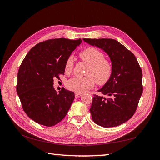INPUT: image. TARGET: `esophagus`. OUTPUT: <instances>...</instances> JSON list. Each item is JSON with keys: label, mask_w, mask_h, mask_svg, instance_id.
<instances>
[{"label": "esophagus", "mask_w": 160, "mask_h": 160, "mask_svg": "<svg viewBox=\"0 0 160 160\" xmlns=\"http://www.w3.org/2000/svg\"><path fill=\"white\" fill-rule=\"evenodd\" d=\"M82 93H75V97L76 98H80V96H82Z\"/></svg>", "instance_id": "obj_1"}]
</instances>
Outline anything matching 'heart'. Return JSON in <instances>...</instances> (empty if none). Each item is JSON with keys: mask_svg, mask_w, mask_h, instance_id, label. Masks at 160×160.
Here are the masks:
<instances>
[{"mask_svg": "<svg viewBox=\"0 0 160 160\" xmlns=\"http://www.w3.org/2000/svg\"><path fill=\"white\" fill-rule=\"evenodd\" d=\"M80 57L89 64L86 77H74L67 84L68 89L76 93H82L92 88L95 82L104 84L110 79L113 73V64L109 60L104 58V53L93 47H87L80 53ZM73 58L69 56L64 65L65 73H69L73 69Z\"/></svg>", "mask_w": 160, "mask_h": 160, "instance_id": "obj_1", "label": "heart"}]
</instances>
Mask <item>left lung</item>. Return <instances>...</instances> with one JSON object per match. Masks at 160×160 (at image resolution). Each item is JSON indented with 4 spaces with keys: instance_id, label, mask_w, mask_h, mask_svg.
Listing matches in <instances>:
<instances>
[{
    "instance_id": "left-lung-1",
    "label": "left lung",
    "mask_w": 160,
    "mask_h": 160,
    "mask_svg": "<svg viewBox=\"0 0 160 160\" xmlns=\"http://www.w3.org/2000/svg\"><path fill=\"white\" fill-rule=\"evenodd\" d=\"M83 40L104 50L113 67L110 79L98 90L102 96L94 95L90 108L92 119L101 127H117L131 119L137 109L143 92L141 67L134 54L117 40Z\"/></svg>"
}]
</instances>
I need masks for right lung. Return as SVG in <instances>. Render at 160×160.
<instances>
[{
	"label": "right lung",
	"mask_w": 160,
	"mask_h": 160,
	"mask_svg": "<svg viewBox=\"0 0 160 160\" xmlns=\"http://www.w3.org/2000/svg\"><path fill=\"white\" fill-rule=\"evenodd\" d=\"M82 40L50 39L33 47L20 64L16 91L25 113L34 122L53 127L62 120L75 98L64 88L58 93L53 79L64 73L67 59Z\"/></svg>",
	"instance_id": "obj_1"
}]
</instances>
